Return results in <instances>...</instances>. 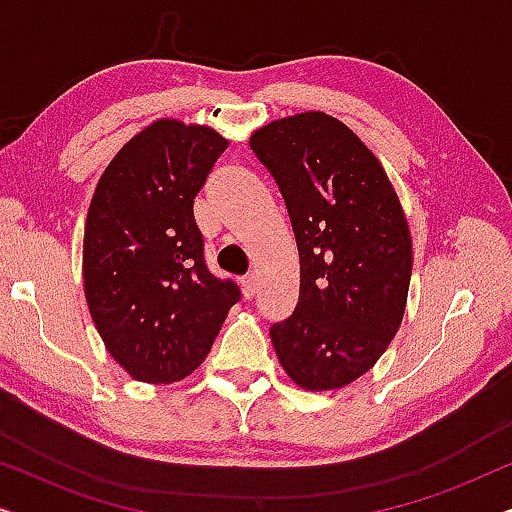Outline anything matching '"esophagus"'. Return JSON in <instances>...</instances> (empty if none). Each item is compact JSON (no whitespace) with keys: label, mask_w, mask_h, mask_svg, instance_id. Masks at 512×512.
I'll list each match as a JSON object with an SVG mask.
<instances>
[{"label":"esophagus","mask_w":512,"mask_h":512,"mask_svg":"<svg viewBox=\"0 0 512 512\" xmlns=\"http://www.w3.org/2000/svg\"><path fill=\"white\" fill-rule=\"evenodd\" d=\"M240 284H242V291H244V296H247V298H254V293H256V289H258V284H256V277H254V275H247V277H242V279H240Z\"/></svg>","instance_id":"obj_1"}]
</instances>
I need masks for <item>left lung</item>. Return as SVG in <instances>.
I'll return each instance as SVG.
<instances>
[{
    "instance_id": "1",
    "label": "left lung",
    "mask_w": 512,
    "mask_h": 512,
    "mask_svg": "<svg viewBox=\"0 0 512 512\" xmlns=\"http://www.w3.org/2000/svg\"><path fill=\"white\" fill-rule=\"evenodd\" d=\"M251 151L282 193L300 256L298 305L270 326L298 387L340 389L368 373L403 321L408 221L373 151L324 111L256 130Z\"/></svg>"
}]
</instances>
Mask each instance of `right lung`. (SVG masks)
<instances>
[{
  "label": "right lung",
  "mask_w": 512,
  "mask_h": 512,
  "mask_svg": "<svg viewBox=\"0 0 512 512\" xmlns=\"http://www.w3.org/2000/svg\"><path fill=\"white\" fill-rule=\"evenodd\" d=\"M228 139L151 123L100 177L83 235V286L109 354L139 382L167 384L205 361L240 286L207 270L193 202Z\"/></svg>",
  "instance_id": "right-lung-1"
}]
</instances>
